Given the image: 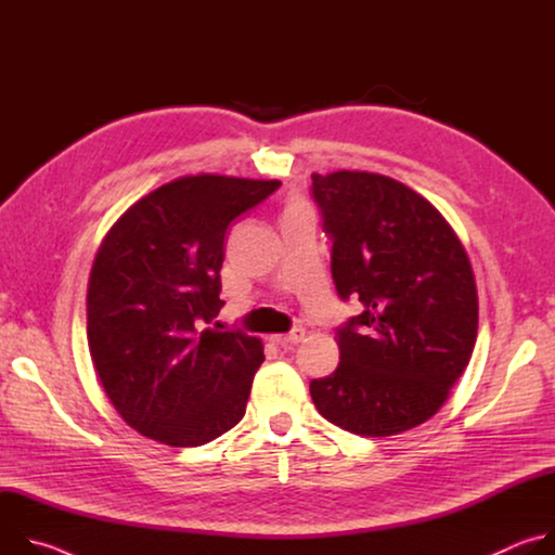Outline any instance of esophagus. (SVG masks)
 <instances>
[{
	"instance_id": "1",
	"label": "esophagus",
	"mask_w": 555,
	"mask_h": 555,
	"mask_svg": "<svg viewBox=\"0 0 555 555\" xmlns=\"http://www.w3.org/2000/svg\"><path fill=\"white\" fill-rule=\"evenodd\" d=\"M305 338V330L302 327H296L294 332L289 334H276V336H270V340L279 347H292V345H298L300 340Z\"/></svg>"
}]
</instances>
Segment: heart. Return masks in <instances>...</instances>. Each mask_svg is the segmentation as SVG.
Returning <instances> with one entry per match:
<instances>
[{"label": "heart", "instance_id": "heart-1", "mask_svg": "<svg viewBox=\"0 0 555 555\" xmlns=\"http://www.w3.org/2000/svg\"><path fill=\"white\" fill-rule=\"evenodd\" d=\"M296 206H305V202H300V199H292V202L287 204V208H296Z\"/></svg>", "mask_w": 555, "mask_h": 555}]
</instances>
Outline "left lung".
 <instances>
[{
  "label": "left lung",
  "mask_w": 555,
  "mask_h": 555,
  "mask_svg": "<svg viewBox=\"0 0 555 555\" xmlns=\"http://www.w3.org/2000/svg\"><path fill=\"white\" fill-rule=\"evenodd\" d=\"M332 236V274L362 313L338 330V369L311 379L319 413L362 437L430 420L465 371L479 330L469 259L417 191L369 171L311 173Z\"/></svg>",
  "instance_id": "1"
}]
</instances>
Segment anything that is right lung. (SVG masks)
Returning <instances> with one entry per match:
<instances>
[{
  "label": "right lung",
  "mask_w": 555,
  "mask_h": 555,
  "mask_svg": "<svg viewBox=\"0 0 555 555\" xmlns=\"http://www.w3.org/2000/svg\"><path fill=\"white\" fill-rule=\"evenodd\" d=\"M279 186L184 176L131 204L101 242L88 281L90 356L140 435L193 448L242 422L263 345L206 325L223 307L228 228Z\"/></svg>",
  "instance_id": "right-lung-1"
}]
</instances>
